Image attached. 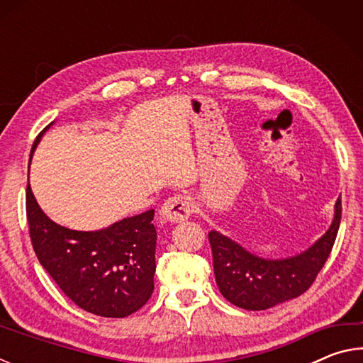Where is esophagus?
Returning <instances> with one entry per match:
<instances>
[{"label": "esophagus", "mask_w": 363, "mask_h": 363, "mask_svg": "<svg viewBox=\"0 0 363 363\" xmlns=\"http://www.w3.org/2000/svg\"><path fill=\"white\" fill-rule=\"evenodd\" d=\"M194 211V201L186 195H174L164 201L160 210V219L164 223H182Z\"/></svg>", "instance_id": "obj_1"}]
</instances>
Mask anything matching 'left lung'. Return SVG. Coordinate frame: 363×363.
I'll return each instance as SVG.
<instances>
[{
    "label": "left lung",
    "instance_id": "left-lung-1",
    "mask_svg": "<svg viewBox=\"0 0 363 363\" xmlns=\"http://www.w3.org/2000/svg\"><path fill=\"white\" fill-rule=\"evenodd\" d=\"M341 223V196L330 229L296 256L264 259L218 230L208 233L216 284L223 296L247 311H264L298 298L314 284L333 248Z\"/></svg>",
    "mask_w": 363,
    "mask_h": 363
}]
</instances>
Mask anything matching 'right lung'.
Returning a JSON list of instances; mask_svg holds the SVG:
<instances>
[{"label": "right lung", "mask_w": 363, "mask_h": 363, "mask_svg": "<svg viewBox=\"0 0 363 363\" xmlns=\"http://www.w3.org/2000/svg\"><path fill=\"white\" fill-rule=\"evenodd\" d=\"M51 125L38 134L32 153ZM153 214L149 210L101 230H72L49 219L27 186V219L36 257L73 303L101 317L131 315L152 296L157 267Z\"/></svg>", "instance_id": "add662e5"}]
</instances>
